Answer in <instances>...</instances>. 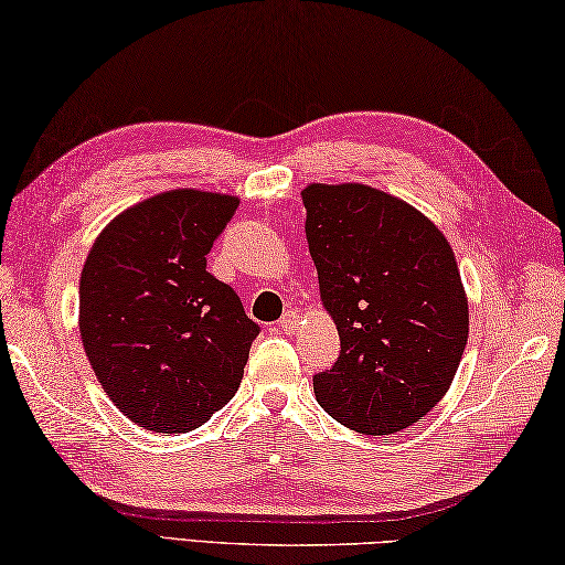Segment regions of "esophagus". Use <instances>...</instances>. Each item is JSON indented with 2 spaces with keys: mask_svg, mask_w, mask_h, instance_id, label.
<instances>
[{
  "mask_svg": "<svg viewBox=\"0 0 565 565\" xmlns=\"http://www.w3.org/2000/svg\"><path fill=\"white\" fill-rule=\"evenodd\" d=\"M297 327V312H285L282 317H280V322H278V329H280V332H285V334H290L292 332V329Z\"/></svg>",
  "mask_w": 565,
  "mask_h": 565,
  "instance_id": "esophagus-1",
  "label": "esophagus"
}]
</instances>
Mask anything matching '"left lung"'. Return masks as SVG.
Returning <instances> with one entry per match:
<instances>
[{
	"mask_svg": "<svg viewBox=\"0 0 565 565\" xmlns=\"http://www.w3.org/2000/svg\"><path fill=\"white\" fill-rule=\"evenodd\" d=\"M302 204L342 342L312 379L317 403L356 433L408 428L448 393L470 332L450 243L418 209L364 184H310Z\"/></svg>",
	"mask_w": 565,
	"mask_h": 565,
	"instance_id": "left-lung-1",
	"label": "left lung"
}]
</instances>
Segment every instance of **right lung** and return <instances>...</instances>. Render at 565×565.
<instances>
[{
    "instance_id": "right-lung-1",
    "label": "right lung",
    "mask_w": 565,
    "mask_h": 565,
    "mask_svg": "<svg viewBox=\"0 0 565 565\" xmlns=\"http://www.w3.org/2000/svg\"><path fill=\"white\" fill-rule=\"evenodd\" d=\"M236 209V196L164 191L113 218L85 258V356L115 406L145 430H194L241 386L260 327L206 270Z\"/></svg>"
}]
</instances>
